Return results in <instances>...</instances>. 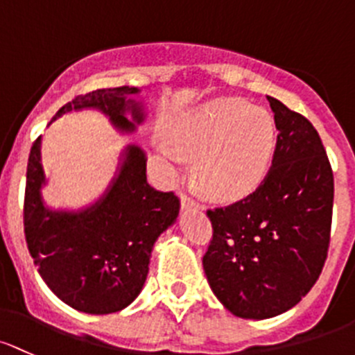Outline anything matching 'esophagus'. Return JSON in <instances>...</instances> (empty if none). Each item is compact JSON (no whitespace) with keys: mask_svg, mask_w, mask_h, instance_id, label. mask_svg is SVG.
Masks as SVG:
<instances>
[{"mask_svg":"<svg viewBox=\"0 0 355 355\" xmlns=\"http://www.w3.org/2000/svg\"><path fill=\"white\" fill-rule=\"evenodd\" d=\"M180 207H182V211H185V209H199L200 206L196 202V200L190 199V197L182 196L180 197Z\"/></svg>","mask_w":355,"mask_h":355,"instance_id":"obj_1","label":"esophagus"}]
</instances>
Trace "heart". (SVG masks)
Returning <instances> with one entry per match:
<instances>
[{
	"instance_id": "heart-1",
	"label": "heart",
	"mask_w": 355,
	"mask_h": 355,
	"mask_svg": "<svg viewBox=\"0 0 355 355\" xmlns=\"http://www.w3.org/2000/svg\"><path fill=\"white\" fill-rule=\"evenodd\" d=\"M162 146L163 159L180 165L197 155L196 182L206 196L234 202L252 196L266 180L275 149V128L266 110L238 96H216L178 114Z\"/></svg>"
}]
</instances>
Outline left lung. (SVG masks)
<instances>
[{"label":"left lung","instance_id":"8db88e82","mask_svg":"<svg viewBox=\"0 0 355 355\" xmlns=\"http://www.w3.org/2000/svg\"><path fill=\"white\" fill-rule=\"evenodd\" d=\"M277 144L252 196L207 211L212 241L202 259L212 293L234 316L266 320L315 286L330 243L334 173L311 122L267 96Z\"/></svg>","mask_w":355,"mask_h":355}]
</instances>
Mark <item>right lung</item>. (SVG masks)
Returning <instances> with one entry per match:
<instances>
[{
    "label": "right lung",
    "mask_w": 355,
    "mask_h": 355,
    "mask_svg": "<svg viewBox=\"0 0 355 355\" xmlns=\"http://www.w3.org/2000/svg\"><path fill=\"white\" fill-rule=\"evenodd\" d=\"M141 89L119 87L76 96L52 121L69 112L96 110L121 134H134L146 107ZM146 153L128 144L109 187L88 206L52 209L42 189V136L30 149L25 190V238L40 277L61 301L88 315L117 313L139 296L156 240L177 221L173 192H159L146 180Z\"/></svg>",
    "instance_id": "add662e5"
}]
</instances>
